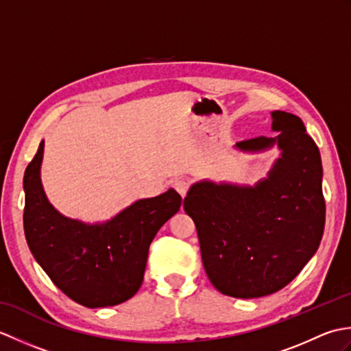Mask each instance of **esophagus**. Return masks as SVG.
<instances>
[{
  "label": "esophagus",
  "mask_w": 351,
  "mask_h": 351,
  "mask_svg": "<svg viewBox=\"0 0 351 351\" xmlns=\"http://www.w3.org/2000/svg\"><path fill=\"white\" fill-rule=\"evenodd\" d=\"M173 189L184 197L185 195H187V191H189V181L184 180V178H180V180L173 181Z\"/></svg>",
  "instance_id": "obj_1"
}]
</instances>
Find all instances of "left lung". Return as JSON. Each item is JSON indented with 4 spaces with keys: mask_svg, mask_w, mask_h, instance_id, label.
I'll use <instances>...</instances> for the list:
<instances>
[{
    "mask_svg": "<svg viewBox=\"0 0 351 351\" xmlns=\"http://www.w3.org/2000/svg\"><path fill=\"white\" fill-rule=\"evenodd\" d=\"M271 131L278 136L234 146L244 154L278 147L265 178L253 185L200 180L184 199L208 278L235 299H258L288 285L315 255L324 230L317 145L302 119L287 111H271Z\"/></svg>",
    "mask_w": 351,
    "mask_h": 351,
    "instance_id": "1",
    "label": "left lung"
}]
</instances>
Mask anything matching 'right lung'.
I'll return each mask as SVG.
<instances>
[{
	"label": "right lung",
	"mask_w": 351,
	"mask_h": 351,
	"mask_svg": "<svg viewBox=\"0 0 351 351\" xmlns=\"http://www.w3.org/2000/svg\"><path fill=\"white\" fill-rule=\"evenodd\" d=\"M45 140L24 175V230L28 247L57 288L86 308L130 300L141 287L149 245L180 211L173 189L138 199L104 221L66 217L56 210L40 180Z\"/></svg>",
	"instance_id": "1"
}]
</instances>
